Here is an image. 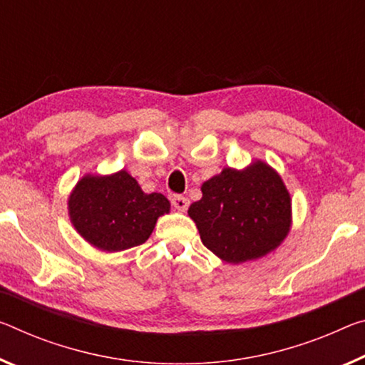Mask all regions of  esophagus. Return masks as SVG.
<instances>
[{
  "label": "esophagus",
  "mask_w": 365,
  "mask_h": 365,
  "mask_svg": "<svg viewBox=\"0 0 365 365\" xmlns=\"http://www.w3.org/2000/svg\"><path fill=\"white\" fill-rule=\"evenodd\" d=\"M172 206L175 207L177 211L185 212V211L188 210V206H190V200L185 198V196H182V195H175L172 198Z\"/></svg>",
  "instance_id": "34e87169"
}]
</instances>
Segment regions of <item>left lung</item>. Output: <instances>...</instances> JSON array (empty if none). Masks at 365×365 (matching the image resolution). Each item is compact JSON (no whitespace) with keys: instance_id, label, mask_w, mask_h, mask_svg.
<instances>
[{"instance_id":"left-lung-1","label":"left lung","mask_w":365,"mask_h":365,"mask_svg":"<svg viewBox=\"0 0 365 365\" xmlns=\"http://www.w3.org/2000/svg\"><path fill=\"white\" fill-rule=\"evenodd\" d=\"M188 207L206 248L230 264L274 252L292 225V200L279 173L263 160L245 169L224 167L201 185Z\"/></svg>"}]
</instances>
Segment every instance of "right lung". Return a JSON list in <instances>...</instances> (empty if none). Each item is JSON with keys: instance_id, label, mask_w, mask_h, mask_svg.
Segmentation results:
<instances>
[{"instance_id": "add662e5", "label": "right lung", "mask_w": 365, "mask_h": 365, "mask_svg": "<svg viewBox=\"0 0 365 365\" xmlns=\"http://www.w3.org/2000/svg\"><path fill=\"white\" fill-rule=\"evenodd\" d=\"M170 203L160 193H144L126 170L110 175L86 173L68 196V216L92 247L115 253L149 239Z\"/></svg>"}]
</instances>
